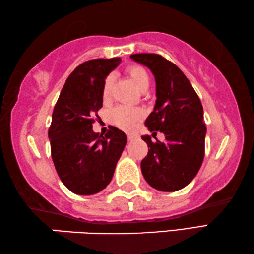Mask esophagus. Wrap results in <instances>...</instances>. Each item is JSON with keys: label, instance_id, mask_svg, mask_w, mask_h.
I'll list each match as a JSON object with an SVG mask.
<instances>
[{"label": "esophagus", "instance_id": "34e87169", "mask_svg": "<svg viewBox=\"0 0 254 254\" xmlns=\"http://www.w3.org/2000/svg\"><path fill=\"white\" fill-rule=\"evenodd\" d=\"M135 135H132V134H128L127 135V138H128V140H132V139H135Z\"/></svg>", "mask_w": 254, "mask_h": 254}]
</instances>
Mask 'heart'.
<instances>
[{"mask_svg": "<svg viewBox=\"0 0 254 254\" xmlns=\"http://www.w3.org/2000/svg\"><path fill=\"white\" fill-rule=\"evenodd\" d=\"M127 74L129 75L135 86L141 91H145L149 84V75L143 66L130 65L126 70ZM114 75L109 74L105 79L104 86H102V96L108 98L110 96L111 88H113ZM143 117V113L139 109L129 108L126 106H119L110 113V120L115 126H117L125 130H131L136 126L138 120Z\"/></svg>", "mask_w": 254, "mask_h": 254, "instance_id": "heart-1", "label": "heart"}]
</instances>
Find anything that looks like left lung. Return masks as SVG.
I'll use <instances>...</instances> for the list:
<instances>
[{"label": "left lung", "mask_w": 254, "mask_h": 254, "mask_svg": "<svg viewBox=\"0 0 254 254\" xmlns=\"http://www.w3.org/2000/svg\"><path fill=\"white\" fill-rule=\"evenodd\" d=\"M130 58L152 71L156 81V104L145 122L153 132L161 131L165 141L153 143L141 136L148 154L140 163L141 173L152 188L175 192L196 176L204 158L206 126L203 107L192 84L179 66L155 53H137Z\"/></svg>", "instance_id": "8db88e82"}]
</instances>
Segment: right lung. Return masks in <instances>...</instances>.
I'll use <instances>...</instances> for the list:
<instances>
[{
  "label": "right lung",
  "instance_id": "1",
  "mask_svg": "<svg viewBox=\"0 0 254 254\" xmlns=\"http://www.w3.org/2000/svg\"><path fill=\"white\" fill-rule=\"evenodd\" d=\"M120 58L83 62L66 79L52 113L48 136L60 180L71 192L92 195L114 176L126 146L125 132L114 126L105 136L92 130L93 116L102 107L105 79Z\"/></svg>",
  "mask_w": 254,
  "mask_h": 254
}]
</instances>
